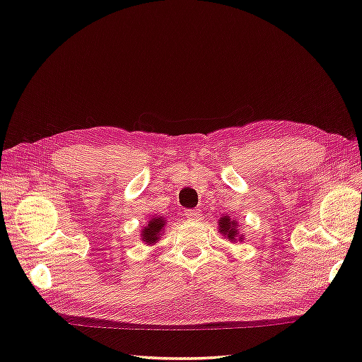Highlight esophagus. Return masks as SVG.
Wrapping results in <instances>:
<instances>
[{
  "mask_svg": "<svg viewBox=\"0 0 362 362\" xmlns=\"http://www.w3.org/2000/svg\"><path fill=\"white\" fill-rule=\"evenodd\" d=\"M183 216H185V218H188V220H199L201 212H199V209H187L185 212H183Z\"/></svg>",
  "mask_w": 362,
  "mask_h": 362,
  "instance_id": "esophagus-1",
  "label": "esophagus"
}]
</instances>
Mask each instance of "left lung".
<instances>
[{
    "label": "left lung",
    "instance_id": "1",
    "mask_svg": "<svg viewBox=\"0 0 362 362\" xmlns=\"http://www.w3.org/2000/svg\"><path fill=\"white\" fill-rule=\"evenodd\" d=\"M218 231L222 233V235H225L226 240H230V241H236V240L243 241L244 240V235H240V233H238L236 220L230 218L228 216H223L222 218H220Z\"/></svg>",
    "mask_w": 362,
    "mask_h": 362
}]
</instances>
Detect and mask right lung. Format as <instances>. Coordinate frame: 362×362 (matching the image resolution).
Instances as JSON below:
<instances>
[{"instance_id":"obj_1","label":"right lung","mask_w":362,"mask_h":362,"mask_svg":"<svg viewBox=\"0 0 362 362\" xmlns=\"http://www.w3.org/2000/svg\"><path fill=\"white\" fill-rule=\"evenodd\" d=\"M166 223V220L163 217H153L146 226H144L142 230V241L145 244H155L159 241V238L163 235V226Z\"/></svg>"}]
</instances>
